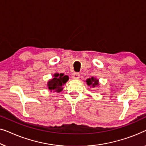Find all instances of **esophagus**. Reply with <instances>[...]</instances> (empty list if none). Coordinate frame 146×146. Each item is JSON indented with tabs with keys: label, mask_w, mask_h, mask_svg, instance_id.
Masks as SVG:
<instances>
[{
	"label": "esophagus",
	"mask_w": 146,
	"mask_h": 146,
	"mask_svg": "<svg viewBox=\"0 0 146 146\" xmlns=\"http://www.w3.org/2000/svg\"><path fill=\"white\" fill-rule=\"evenodd\" d=\"M80 77V74L77 72H74L72 73V77L73 79H79Z\"/></svg>",
	"instance_id": "1"
}]
</instances>
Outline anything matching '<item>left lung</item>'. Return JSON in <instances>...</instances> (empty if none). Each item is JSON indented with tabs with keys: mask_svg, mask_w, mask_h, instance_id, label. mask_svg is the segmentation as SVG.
Here are the masks:
<instances>
[{
	"mask_svg": "<svg viewBox=\"0 0 146 146\" xmlns=\"http://www.w3.org/2000/svg\"><path fill=\"white\" fill-rule=\"evenodd\" d=\"M87 84L89 86H91L93 87H94L96 85H98V80L96 79L95 78H94L93 77H91V78H89V79H87Z\"/></svg>",
	"mask_w": 146,
	"mask_h": 146,
	"instance_id": "left-lung-1",
	"label": "left lung"
}]
</instances>
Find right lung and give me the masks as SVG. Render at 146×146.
<instances>
[{
    "instance_id": "obj_1",
    "label": "right lung",
    "mask_w": 146,
    "mask_h": 146,
    "mask_svg": "<svg viewBox=\"0 0 146 146\" xmlns=\"http://www.w3.org/2000/svg\"><path fill=\"white\" fill-rule=\"evenodd\" d=\"M69 77L67 75H64L63 73H56L54 75V78L48 82V89L51 91L59 93L62 91V86L68 81Z\"/></svg>"
}]
</instances>
